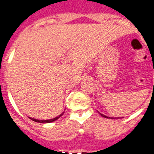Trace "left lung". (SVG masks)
Masks as SVG:
<instances>
[{
    "mask_svg": "<svg viewBox=\"0 0 154 154\" xmlns=\"http://www.w3.org/2000/svg\"><path fill=\"white\" fill-rule=\"evenodd\" d=\"M100 116H103V117H105V118H108V119H114V118H110V117H108V116H104V115H102V114H100ZM118 119V118H117Z\"/></svg>",
    "mask_w": 154,
    "mask_h": 154,
    "instance_id": "obj_1",
    "label": "left lung"
}]
</instances>
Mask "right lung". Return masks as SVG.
I'll use <instances>...</instances> for the list:
<instances>
[{
  "mask_svg": "<svg viewBox=\"0 0 154 154\" xmlns=\"http://www.w3.org/2000/svg\"><path fill=\"white\" fill-rule=\"evenodd\" d=\"M63 115V112L61 114L60 116H58L57 117H55V118H54V119H45V120H43V119H34V118H30L29 117V119H32L33 121H35V122H38V123H51V122H54V121H55L56 119H57L58 118H60L61 116Z\"/></svg>",
  "mask_w": 154,
  "mask_h": 154,
  "instance_id": "1",
  "label": "right lung"
}]
</instances>
